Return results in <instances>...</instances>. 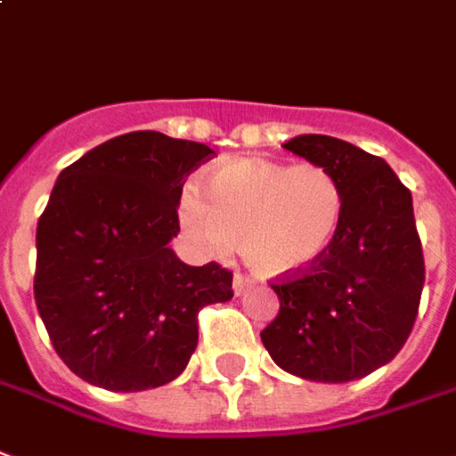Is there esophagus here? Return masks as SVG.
Masks as SVG:
<instances>
[{"label": "esophagus", "instance_id": "1", "mask_svg": "<svg viewBox=\"0 0 456 456\" xmlns=\"http://www.w3.org/2000/svg\"><path fill=\"white\" fill-rule=\"evenodd\" d=\"M232 286H234V294L241 296L244 291H249L251 289V279H247L244 273H234V283H232Z\"/></svg>", "mask_w": 456, "mask_h": 456}]
</instances>
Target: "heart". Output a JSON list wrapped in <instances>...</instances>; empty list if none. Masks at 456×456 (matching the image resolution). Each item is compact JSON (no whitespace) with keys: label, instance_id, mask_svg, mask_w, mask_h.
Listing matches in <instances>:
<instances>
[{"label":"heart","instance_id":"obj_1","mask_svg":"<svg viewBox=\"0 0 456 456\" xmlns=\"http://www.w3.org/2000/svg\"><path fill=\"white\" fill-rule=\"evenodd\" d=\"M343 190L330 170L301 162L239 158L217 165L200 187L180 195L187 237L212 256L241 241L244 259L261 276H294L333 247L343 227Z\"/></svg>","mask_w":456,"mask_h":456}]
</instances>
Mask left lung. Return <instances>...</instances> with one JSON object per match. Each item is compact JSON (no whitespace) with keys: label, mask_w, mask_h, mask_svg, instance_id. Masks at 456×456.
<instances>
[{"label":"left lung","mask_w":456,"mask_h":456,"mask_svg":"<svg viewBox=\"0 0 456 456\" xmlns=\"http://www.w3.org/2000/svg\"><path fill=\"white\" fill-rule=\"evenodd\" d=\"M283 148L333 173L346 212L323 259L272 283L281 305L261 343L296 378L358 380L393 361L415 326L425 259L412 195L383 158L346 140L298 135Z\"/></svg>","instance_id":"8db88e82"}]
</instances>
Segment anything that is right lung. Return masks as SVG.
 Instances as JSON below:
<instances>
[{"label":"right lung","instance_id":"1","mask_svg":"<svg viewBox=\"0 0 456 456\" xmlns=\"http://www.w3.org/2000/svg\"><path fill=\"white\" fill-rule=\"evenodd\" d=\"M212 152L135 130L59 175L37 227L34 298L53 350L86 383H170L197 348V314L234 296L229 269L190 266L167 247L184 180Z\"/></svg>","mask_w":456,"mask_h":456}]
</instances>
